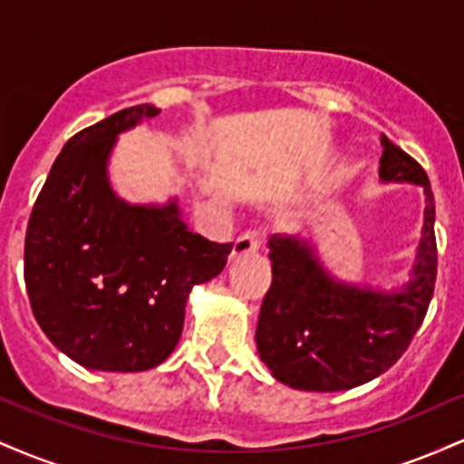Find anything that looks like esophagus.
<instances>
[{"label": "esophagus", "instance_id": "esophagus-1", "mask_svg": "<svg viewBox=\"0 0 464 464\" xmlns=\"http://www.w3.org/2000/svg\"><path fill=\"white\" fill-rule=\"evenodd\" d=\"M259 246H262V236L259 231H246L242 233L233 244V257H246V255L257 253Z\"/></svg>", "mask_w": 464, "mask_h": 464}]
</instances>
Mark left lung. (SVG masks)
<instances>
[{
    "mask_svg": "<svg viewBox=\"0 0 464 464\" xmlns=\"http://www.w3.org/2000/svg\"><path fill=\"white\" fill-rule=\"evenodd\" d=\"M380 179L423 188L425 216L410 281L397 292L335 281L301 237H270L273 284L255 340L275 380L314 392L349 391L401 358L423 323L436 281L434 194L425 169L382 135Z\"/></svg>",
    "mask_w": 464,
    "mask_h": 464,
    "instance_id": "8db88e82",
    "label": "left lung"
}]
</instances>
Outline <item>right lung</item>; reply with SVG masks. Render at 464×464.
Listing matches in <instances>:
<instances>
[{"instance_id":"obj_1","label":"right lung","mask_w":464,"mask_h":464,"mask_svg":"<svg viewBox=\"0 0 464 464\" xmlns=\"http://www.w3.org/2000/svg\"><path fill=\"white\" fill-rule=\"evenodd\" d=\"M159 113L130 106L73 135L30 214L24 276L32 312L84 369L161 364L179 344L191 287L220 275L233 248L189 231L177 198L130 205L111 188L117 135Z\"/></svg>"}]
</instances>
